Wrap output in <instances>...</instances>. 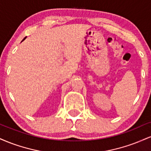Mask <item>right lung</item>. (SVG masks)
Masks as SVG:
<instances>
[{
  "label": "right lung",
  "mask_w": 151,
  "mask_h": 151,
  "mask_svg": "<svg viewBox=\"0 0 151 151\" xmlns=\"http://www.w3.org/2000/svg\"><path fill=\"white\" fill-rule=\"evenodd\" d=\"M26 37H25V38H24V39H23V40H22V41H23V40H25V38H26Z\"/></svg>",
  "instance_id": "1"
}]
</instances>
